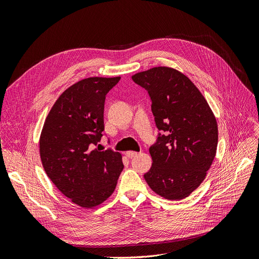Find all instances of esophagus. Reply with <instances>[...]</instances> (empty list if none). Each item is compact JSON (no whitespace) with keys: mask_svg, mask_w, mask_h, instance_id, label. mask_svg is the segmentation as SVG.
<instances>
[{"mask_svg":"<svg viewBox=\"0 0 259 259\" xmlns=\"http://www.w3.org/2000/svg\"><path fill=\"white\" fill-rule=\"evenodd\" d=\"M125 155H126L128 159H133V158H135V156L137 155V152H135V151H126V152H125Z\"/></svg>","mask_w":259,"mask_h":259,"instance_id":"34e87169","label":"esophagus"}]
</instances>
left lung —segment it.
<instances>
[{
  "label": "left lung",
  "mask_w": 259,
  "mask_h": 259,
  "mask_svg": "<svg viewBox=\"0 0 259 259\" xmlns=\"http://www.w3.org/2000/svg\"><path fill=\"white\" fill-rule=\"evenodd\" d=\"M132 79L148 92L156 127L165 133L149 148L152 166L144 177L161 197L185 199L202 184L215 158L214 113L189 77L173 68L154 67Z\"/></svg>",
  "instance_id": "1"
}]
</instances>
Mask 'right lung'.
Masks as SVG:
<instances>
[{"instance_id":"add662e5","label":"right lung","mask_w":259,"mask_h":259,"mask_svg":"<svg viewBox=\"0 0 259 259\" xmlns=\"http://www.w3.org/2000/svg\"><path fill=\"white\" fill-rule=\"evenodd\" d=\"M120 79L88 77L70 86L54 104L41 133L45 173L82 207H95L110 197L124 167L119 152L94 148L105 130L106 95Z\"/></svg>"}]
</instances>
